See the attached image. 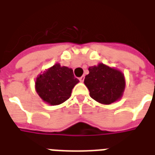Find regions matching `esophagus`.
Segmentation results:
<instances>
[{"instance_id":"34e87169","label":"esophagus","mask_w":155,"mask_h":155,"mask_svg":"<svg viewBox=\"0 0 155 155\" xmlns=\"http://www.w3.org/2000/svg\"><path fill=\"white\" fill-rule=\"evenodd\" d=\"M84 78H85V77L82 76L81 78H79V81H80V82H83V81H84Z\"/></svg>"}]
</instances>
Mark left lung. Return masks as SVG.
<instances>
[{
  "mask_svg": "<svg viewBox=\"0 0 155 155\" xmlns=\"http://www.w3.org/2000/svg\"><path fill=\"white\" fill-rule=\"evenodd\" d=\"M88 70L89 74L85 77L84 83L92 99L108 105L121 97L125 85L122 73L103 64L90 67Z\"/></svg>",
  "mask_w": 155,
  "mask_h": 155,
  "instance_id": "1",
  "label": "left lung"
}]
</instances>
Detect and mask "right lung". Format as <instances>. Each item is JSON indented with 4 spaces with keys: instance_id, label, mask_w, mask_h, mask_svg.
I'll list each match as a JSON object with an SVG mask.
<instances>
[{
    "instance_id": "right-lung-1",
    "label": "right lung",
    "mask_w": 155,
    "mask_h": 155,
    "mask_svg": "<svg viewBox=\"0 0 155 155\" xmlns=\"http://www.w3.org/2000/svg\"><path fill=\"white\" fill-rule=\"evenodd\" d=\"M78 82L71 68L55 64L37 78L36 91L45 102L55 106L70 97L72 90Z\"/></svg>"
}]
</instances>
